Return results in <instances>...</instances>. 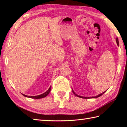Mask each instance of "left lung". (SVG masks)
Listing matches in <instances>:
<instances>
[{"label": "left lung", "instance_id": "obj_1", "mask_svg": "<svg viewBox=\"0 0 127 127\" xmlns=\"http://www.w3.org/2000/svg\"><path fill=\"white\" fill-rule=\"evenodd\" d=\"M116 42H117L118 45L119 46V41H118V38H116ZM72 92H73V94L75 95H76V96H77V97H80V98H97V97H100V96H101L102 95H103V94H104L105 92H105H103L102 93L100 94H99V95H97V96H92V97H83V96H81L78 95H77V94L75 93L74 91H73V89H72Z\"/></svg>", "mask_w": 127, "mask_h": 127}]
</instances>
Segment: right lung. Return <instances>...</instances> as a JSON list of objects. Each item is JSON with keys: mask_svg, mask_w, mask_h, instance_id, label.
<instances>
[{"mask_svg": "<svg viewBox=\"0 0 127 127\" xmlns=\"http://www.w3.org/2000/svg\"><path fill=\"white\" fill-rule=\"evenodd\" d=\"M51 86H50V87H49V89L48 90V91H46L45 92H44V94H41L39 95H37V96H27V95H26L25 94H22L23 96H25V97H29V98H35V99H38V98H44L45 97H46V96H48L49 94L50 93V92L51 91Z\"/></svg>", "mask_w": 127, "mask_h": 127, "instance_id": "add662e5", "label": "right lung"}]
</instances>
